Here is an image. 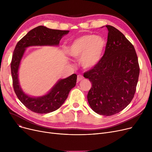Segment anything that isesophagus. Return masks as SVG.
<instances>
[{
    "label": "esophagus",
    "instance_id": "obj_1",
    "mask_svg": "<svg viewBox=\"0 0 152 152\" xmlns=\"http://www.w3.org/2000/svg\"><path fill=\"white\" fill-rule=\"evenodd\" d=\"M84 79V76L82 75H77V81L79 82Z\"/></svg>",
    "mask_w": 152,
    "mask_h": 152
}]
</instances>
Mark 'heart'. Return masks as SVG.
Segmentation results:
<instances>
[{
	"label": "heart",
	"mask_w": 152,
	"mask_h": 152,
	"mask_svg": "<svg viewBox=\"0 0 152 152\" xmlns=\"http://www.w3.org/2000/svg\"><path fill=\"white\" fill-rule=\"evenodd\" d=\"M105 46V41L102 37L86 34L71 43L68 53L74 58L81 57V64L84 68H91L100 60Z\"/></svg>",
	"instance_id": "1"
}]
</instances>
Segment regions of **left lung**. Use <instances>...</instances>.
Returning <instances> with one entry per match:
<instances>
[{
	"label": "left lung",
	"mask_w": 152,
	"mask_h": 152,
	"mask_svg": "<svg viewBox=\"0 0 152 152\" xmlns=\"http://www.w3.org/2000/svg\"><path fill=\"white\" fill-rule=\"evenodd\" d=\"M106 27L105 53L84 77L92 83L87 97L91 108L99 115L111 116L124 109L134 98L140 68L131 42L115 27Z\"/></svg>",
	"instance_id": "1"
}]
</instances>
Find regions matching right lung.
<instances>
[{
    "mask_svg": "<svg viewBox=\"0 0 152 152\" xmlns=\"http://www.w3.org/2000/svg\"><path fill=\"white\" fill-rule=\"evenodd\" d=\"M68 32L39 26L29 31L16 45L10 63L13 89L23 104L34 113H48L58 109L67 99L71 89L75 86L77 75L73 74L66 79H61L50 92L43 97H31L22 91L19 85L18 71L21 59L26 47L32 45H58L62 36Z\"/></svg>",
    "mask_w": 152,
    "mask_h": 152,
    "instance_id": "1",
    "label": "right lung"
}]
</instances>
